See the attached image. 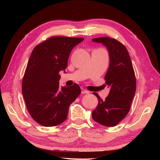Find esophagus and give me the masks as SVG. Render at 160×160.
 Listing matches in <instances>:
<instances>
[{"instance_id":"esophagus-1","label":"esophagus","mask_w":160,"mask_h":160,"mask_svg":"<svg viewBox=\"0 0 160 160\" xmlns=\"http://www.w3.org/2000/svg\"><path fill=\"white\" fill-rule=\"evenodd\" d=\"M81 93H82V94H87V93H88V91L85 90L84 88H82V89H81Z\"/></svg>"}]
</instances>
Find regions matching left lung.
Masks as SVG:
<instances>
[{
  "instance_id": "1",
  "label": "left lung",
  "mask_w": 160,
  "mask_h": 160,
  "mask_svg": "<svg viewBox=\"0 0 160 160\" xmlns=\"http://www.w3.org/2000/svg\"><path fill=\"white\" fill-rule=\"evenodd\" d=\"M92 41L102 44L109 51V66L104 77L110 91L104 100L94 92L99 100L92 116L102 126H115L126 117L136 90V80L131 59L125 46L115 39L99 37Z\"/></svg>"
}]
</instances>
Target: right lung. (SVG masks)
I'll use <instances>...</instances> for the list:
<instances>
[{
	"label": "right lung",
	"mask_w": 160,
	"mask_h": 160,
	"mask_svg": "<svg viewBox=\"0 0 160 160\" xmlns=\"http://www.w3.org/2000/svg\"><path fill=\"white\" fill-rule=\"evenodd\" d=\"M83 40L53 37L32 51L22 91L29 114L43 126H58L66 121L70 104L81 92L76 83L71 87L59 86V72H66L70 52Z\"/></svg>",
	"instance_id": "obj_1"
}]
</instances>
